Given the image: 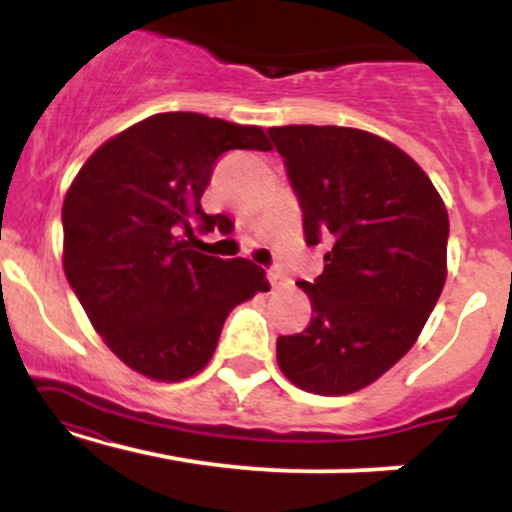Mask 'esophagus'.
Instances as JSON below:
<instances>
[{
    "mask_svg": "<svg viewBox=\"0 0 512 512\" xmlns=\"http://www.w3.org/2000/svg\"><path fill=\"white\" fill-rule=\"evenodd\" d=\"M267 279H269V284L274 286V289H279V286H284V284H286V274L281 272L279 267H272V269H269V272H267Z\"/></svg>",
    "mask_w": 512,
    "mask_h": 512,
    "instance_id": "obj_1",
    "label": "esophagus"
}]
</instances>
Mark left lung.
<instances>
[{
    "instance_id": "obj_1",
    "label": "left lung",
    "mask_w": 512,
    "mask_h": 512,
    "mask_svg": "<svg viewBox=\"0 0 512 512\" xmlns=\"http://www.w3.org/2000/svg\"><path fill=\"white\" fill-rule=\"evenodd\" d=\"M325 269L298 281L313 303L301 334L276 339L286 378L349 395L414 346L445 284L450 221L428 175L402 149L354 127L267 129Z\"/></svg>"
}]
</instances>
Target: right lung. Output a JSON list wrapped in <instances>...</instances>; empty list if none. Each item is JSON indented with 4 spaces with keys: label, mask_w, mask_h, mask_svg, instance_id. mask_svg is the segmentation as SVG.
I'll use <instances>...</instances> for the list:
<instances>
[{
    "label": "right lung",
    "mask_w": 512,
    "mask_h": 512,
    "mask_svg": "<svg viewBox=\"0 0 512 512\" xmlns=\"http://www.w3.org/2000/svg\"><path fill=\"white\" fill-rule=\"evenodd\" d=\"M269 151L262 127L161 113L98 146L62 207L64 274L88 320L129 368L163 383L209 363L228 313L269 291L255 262L199 252L223 214H204L216 158Z\"/></svg>",
    "instance_id": "obj_1"
}]
</instances>
